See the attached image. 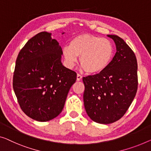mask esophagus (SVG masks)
I'll return each mask as SVG.
<instances>
[{"label":"esophagus","mask_w":151,"mask_h":151,"mask_svg":"<svg viewBox=\"0 0 151 151\" xmlns=\"http://www.w3.org/2000/svg\"><path fill=\"white\" fill-rule=\"evenodd\" d=\"M82 79V76L80 75L79 74H77V76H76V80L78 81H79Z\"/></svg>","instance_id":"obj_1"}]
</instances>
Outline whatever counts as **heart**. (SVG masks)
Wrapping results in <instances>:
<instances>
[{"label": "heart", "mask_w": 151, "mask_h": 151, "mask_svg": "<svg viewBox=\"0 0 151 151\" xmlns=\"http://www.w3.org/2000/svg\"><path fill=\"white\" fill-rule=\"evenodd\" d=\"M65 62L73 68L79 58L81 66L87 73L96 74L107 68L114 55V46L111 40L89 34L74 37L69 45L63 47Z\"/></svg>", "instance_id": "1"}]
</instances>
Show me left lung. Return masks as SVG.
<instances>
[{
    "mask_svg": "<svg viewBox=\"0 0 151 151\" xmlns=\"http://www.w3.org/2000/svg\"><path fill=\"white\" fill-rule=\"evenodd\" d=\"M116 52L107 68L83 78L86 112L96 123L109 124L120 119L131 105L138 89V64L129 45L116 35Z\"/></svg>",
    "mask_w": 151,
    "mask_h": 151,
    "instance_id": "left-lung-1",
    "label": "left lung"
}]
</instances>
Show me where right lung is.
Returning a JSON list of instances; mask_svg holds the SVG:
<instances>
[{
    "label": "right lung",
    "mask_w": 151,
    "mask_h": 151,
    "mask_svg": "<svg viewBox=\"0 0 151 151\" xmlns=\"http://www.w3.org/2000/svg\"><path fill=\"white\" fill-rule=\"evenodd\" d=\"M62 53L51 33L42 32L28 40L17 57L13 90L22 111L36 121L59 115L76 81L75 72L62 64Z\"/></svg>",
    "instance_id": "1"
}]
</instances>
